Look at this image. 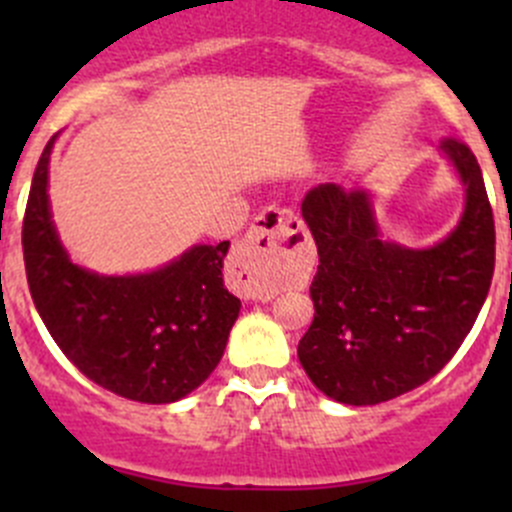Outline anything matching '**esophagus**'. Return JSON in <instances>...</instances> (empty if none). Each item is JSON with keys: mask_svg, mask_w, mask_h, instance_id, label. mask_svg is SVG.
<instances>
[{"mask_svg": "<svg viewBox=\"0 0 512 512\" xmlns=\"http://www.w3.org/2000/svg\"><path fill=\"white\" fill-rule=\"evenodd\" d=\"M307 237L304 223L287 208H267L255 218L235 247L232 275L245 299H270L275 294L277 255Z\"/></svg>", "mask_w": 512, "mask_h": 512, "instance_id": "esophagus-1", "label": "esophagus"}]
</instances>
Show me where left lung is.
<instances>
[{"mask_svg":"<svg viewBox=\"0 0 512 512\" xmlns=\"http://www.w3.org/2000/svg\"><path fill=\"white\" fill-rule=\"evenodd\" d=\"M441 153L466 188L458 225L433 247L381 237L371 195L324 183L302 200L317 242L312 327L297 356L329 399L374 406L426 384L458 352L488 297L495 223L471 148L443 138Z\"/></svg>","mask_w":512,"mask_h":512,"instance_id":"8db88e82","label":"left lung"}]
</instances>
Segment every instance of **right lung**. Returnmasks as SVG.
I'll return each instance as SVG.
<instances>
[{"instance_id": "right-lung-1", "label": "right lung", "mask_w": 512, "mask_h": 512, "mask_svg": "<svg viewBox=\"0 0 512 512\" xmlns=\"http://www.w3.org/2000/svg\"><path fill=\"white\" fill-rule=\"evenodd\" d=\"M54 141L34 170L22 227L36 312L94 384L141 404H173L213 374L240 314V299L223 282L230 242L193 245L143 275L84 270L69 260L51 220L46 188Z\"/></svg>"}]
</instances>
